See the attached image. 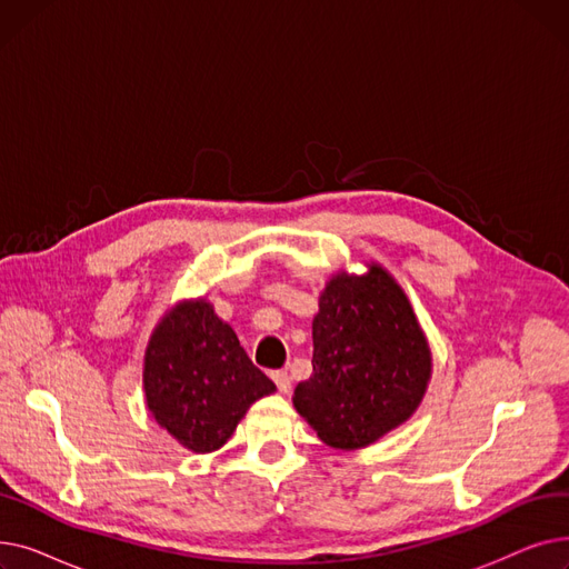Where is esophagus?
<instances>
[{
    "instance_id": "34e87169",
    "label": "esophagus",
    "mask_w": 569,
    "mask_h": 569,
    "mask_svg": "<svg viewBox=\"0 0 569 569\" xmlns=\"http://www.w3.org/2000/svg\"><path fill=\"white\" fill-rule=\"evenodd\" d=\"M272 380L277 382V387H279V392H283V395H288L290 390H292V378H290V373L288 371H272Z\"/></svg>"
}]
</instances>
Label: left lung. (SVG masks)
Masks as SVG:
<instances>
[{
  "instance_id": "left-lung-1",
  "label": "left lung",
  "mask_w": 569,
  "mask_h": 569,
  "mask_svg": "<svg viewBox=\"0 0 569 569\" xmlns=\"http://www.w3.org/2000/svg\"><path fill=\"white\" fill-rule=\"evenodd\" d=\"M313 318V373L292 403L320 440L341 450L371 445L420 406L431 352L408 297L382 267L337 274Z\"/></svg>"
}]
</instances>
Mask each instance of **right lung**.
I'll use <instances>...</instances> for the list:
<instances>
[{
	"instance_id": "obj_1",
	"label": "right lung",
	"mask_w": 569,
	"mask_h": 569,
	"mask_svg": "<svg viewBox=\"0 0 569 569\" xmlns=\"http://www.w3.org/2000/svg\"><path fill=\"white\" fill-rule=\"evenodd\" d=\"M142 382L154 420L200 455L226 445L249 406L277 390L204 300L179 305L159 322Z\"/></svg>"
}]
</instances>
